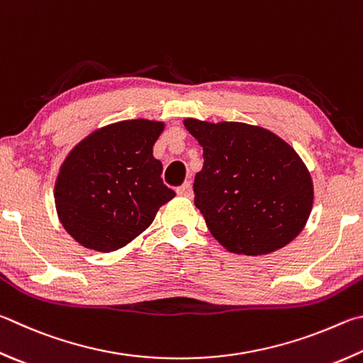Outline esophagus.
I'll list each match as a JSON object with an SVG mask.
<instances>
[{"mask_svg": "<svg viewBox=\"0 0 363 363\" xmlns=\"http://www.w3.org/2000/svg\"><path fill=\"white\" fill-rule=\"evenodd\" d=\"M176 192H177V195H179V196H184V199H192V196H194L192 184H190V182L182 184L181 187H177Z\"/></svg>", "mask_w": 363, "mask_h": 363, "instance_id": "34e87169", "label": "esophagus"}]
</instances>
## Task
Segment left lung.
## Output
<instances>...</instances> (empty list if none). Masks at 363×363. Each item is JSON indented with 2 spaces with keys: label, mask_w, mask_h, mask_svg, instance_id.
<instances>
[{
  "label": "left lung",
  "mask_w": 363,
  "mask_h": 363,
  "mask_svg": "<svg viewBox=\"0 0 363 363\" xmlns=\"http://www.w3.org/2000/svg\"><path fill=\"white\" fill-rule=\"evenodd\" d=\"M203 147L195 206L211 235L233 254L263 255L295 240L311 214V174L294 147L242 122L184 118Z\"/></svg>",
  "instance_id": "1"
}]
</instances>
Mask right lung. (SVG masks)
I'll return each mask as SVG.
<instances>
[{"mask_svg": "<svg viewBox=\"0 0 363 363\" xmlns=\"http://www.w3.org/2000/svg\"><path fill=\"white\" fill-rule=\"evenodd\" d=\"M164 123L133 118L96 128L69 150L58 171V220L79 245L113 252L127 246L174 199L162 181L154 144Z\"/></svg>", "mask_w": 363, "mask_h": 363, "instance_id": "obj_1", "label": "right lung"}]
</instances>
